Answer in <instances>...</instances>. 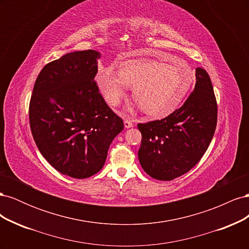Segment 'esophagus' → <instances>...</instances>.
I'll return each instance as SVG.
<instances>
[{
  "mask_svg": "<svg viewBox=\"0 0 249 249\" xmlns=\"http://www.w3.org/2000/svg\"><path fill=\"white\" fill-rule=\"evenodd\" d=\"M134 125L133 122L130 119V118H125L124 119V126L125 127H132Z\"/></svg>",
  "mask_w": 249,
  "mask_h": 249,
  "instance_id": "1",
  "label": "esophagus"
}]
</instances>
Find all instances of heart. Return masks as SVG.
<instances>
[{
	"instance_id": "b5f03b06",
	"label": "heart",
	"mask_w": 249,
	"mask_h": 249,
	"mask_svg": "<svg viewBox=\"0 0 249 249\" xmlns=\"http://www.w3.org/2000/svg\"><path fill=\"white\" fill-rule=\"evenodd\" d=\"M188 66H173L153 60H135L124 63L119 73L108 69L97 76L105 100L117 106L125 96L127 86L146 114L162 117L175 111L191 85Z\"/></svg>"
}]
</instances>
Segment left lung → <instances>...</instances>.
Segmentation results:
<instances>
[{"instance_id": "left-lung-1", "label": "left lung", "mask_w": 249, "mask_h": 249, "mask_svg": "<svg viewBox=\"0 0 249 249\" xmlns=\"http://www.w3.org/2000/svg\"><path fill=\"white\" fill-rule=\"evenodd\" d=\"M196 83L183 106L163 119L138 124V158L149 177L171 180L185 175L206 153L217 125V102L207 71L197 67Z\"/></svg>"}]
</instances>
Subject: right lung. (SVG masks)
<instances>
[{
	"label": "right lung",
	"mask_w": 249,
	"mask_h": 249,
	"mask_svg": "<svg viewBox=\"0 0 249 249\" xmlns=\"http://www.w3.org/2000/svg\"><path fill=\"white\" fill-rule=\"evenodd\" d=\"M93 50L72 52L43 67L29 105L30 127L41 155L59 172L86 178L99 172L124 120L94 80Z\"/></svg>",
	"instance_id": "add662e5"
}]
</instances>
